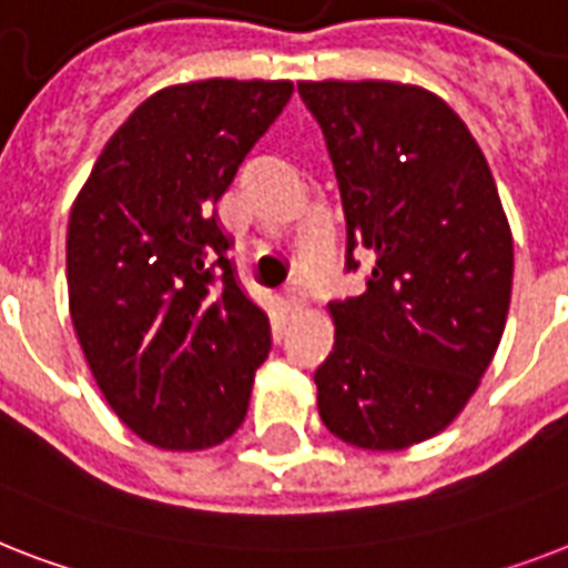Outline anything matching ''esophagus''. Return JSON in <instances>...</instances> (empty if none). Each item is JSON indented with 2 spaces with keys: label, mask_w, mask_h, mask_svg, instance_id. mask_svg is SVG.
Here are the masks:
<instances>
[{
  "label": "esophagus",
  "mask_w": 568,
  "mask_h": 568,
  "mask_svg": "<svg viewBox=\"0 0 568 568\" xmlns=\"http://www.w3.org/2000/svg\"><path fill=\"white\" fill-rule=\"evenodd\" d=\"M303 306H306V300H303V294L297 292V288H288L283 297V312L288 317H297L300 312H303Z\"/></svg>",
  "instance_id": "34e87169"
}]
</instances>
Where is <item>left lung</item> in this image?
I'll return each mask as SVG.
<instances>
[{
    "instance_id": "obj_1",
    "label": "left lung",
    "mask_w": 568,
    "mask_h": 568,
    "mask_svg": "<svg viewBox=\"0 0 568 568\" xmlns=\"http://www.w3.org/2000/svg\"><path fill=\"white\" fill-rule=\"evenodd\" d=\"M324 131L356 247L358 297L329 303L335 344L315 371L317 414L358 449L444 432L499 349L514 236L478 142L440 95L396 81H300Z\"/></svg>"
}]
</instances>
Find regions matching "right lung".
Returning <instances> with one entry per match:
<instances>
[{
    "label": "right lung",
    "mask_w": 568,
    "mask_h": 568,
    "mask_svg": "<svg viewBox=\"0 0 568 568\" xmlns=\"http://www.w3.org/2000/svg\"><path fill=\"white\" fill-rule=\"evenodd\" d=\"M292 92L236 78L154 92L69 212L72 326L108 405L145 444L210 449L244 423L271 324L236 283L212 206Z\"/></svg>",
    "instance_id": "right-lung-1"
}]
</instances>
